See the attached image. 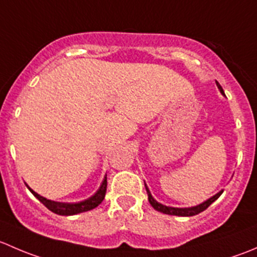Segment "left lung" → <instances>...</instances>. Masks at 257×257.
Instances as JSON below:
<instances>
[{
	"label": "left lung",
	"mask_w": 257,
	"mask_h": 257,
	"mask_svg": "<svg viewBox=\"0 0 257 257\" xmlns=\"http://www.w3.org/2000/svg\"><path fill=\"white\" fill-rule=\"evenodd\" d=\"M216 84H217V87H219L220 92H221L222 94L225 95L224 90H222L221 85L219 84V82H216ZM145 189H147L148 199H149V203H150V205L153 206V208H154L155 210H158V211L163 212V214L178 215V216H193V215H196V214H199V212L204 211V210L208 209L209 206L211 205V204L214 203V201L216 200V199L219 198L220 195H221L222 191H224V190L219 191V193H217L216 195H214V196H212V198H210L209 200L204 201V203L200 204V205L193 206V208H184L183 209V208H170V206H165V205H163V204H159L157 200H154V198H153V196H152V194H150L149 189H148L147 185H145Z\"/></svg>",
	"instance_id": "obj_1"
}]
</instances>
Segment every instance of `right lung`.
<instances>
[{"label":"right lung","mask_w":257,"mask_h":257,"mask_svg":"<svg viewBox=\"0 0 257 257\" xmlns=\"http://www.w3.org/2000/svg\"><path fill=\"white\" fill-rule=\"evenodd\" d=\"M27 188L30 189L31 193L43 204L48 210H51L52 212L58 215H74L79 214V212L88 211V210H92L97 208L100 203L103 201L105 196V191H107V178H104L102 185H100L99 190L94 194L93 196H90L89 199L84 201H80V203H57V201L48 200V199L43 198V196L38 195L37 193L32 190L30 186L27 185Z\"/></svg>","instance_id":"obj_1"}]
</instances>
